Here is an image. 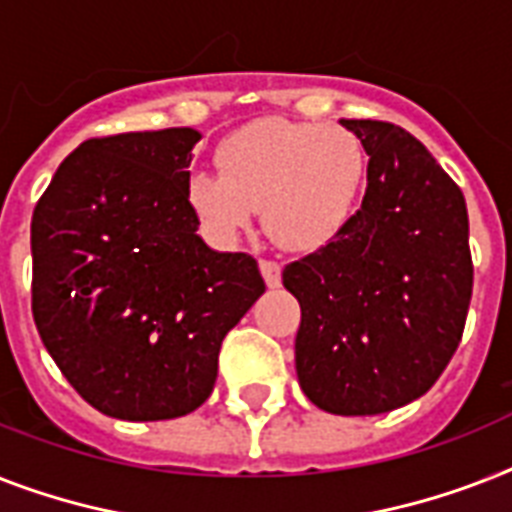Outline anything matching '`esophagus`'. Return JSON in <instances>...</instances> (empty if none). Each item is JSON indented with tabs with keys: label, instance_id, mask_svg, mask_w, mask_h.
I'll return each mask as SVG.
<instances>
[{
	"label": "esophagus",
	"instance_id": "34e87169",
	"mask_svg": "<svg viewBox=\"0 0 512 512\" xmlns=\"http://www.w3.org/2000/svg\"><path fill=\"white\" fill-rule=\"evenodd\" d=\"M260 273H263L265 284H268L270 289H276V286L281 284V265H278L276 260H260Z\"/></svg>",
	"mask_w": 512,
	"mask_h": 512
}]
</instances>
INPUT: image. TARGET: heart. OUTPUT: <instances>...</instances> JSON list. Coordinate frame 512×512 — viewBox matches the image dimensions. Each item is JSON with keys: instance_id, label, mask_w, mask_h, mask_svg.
I'll use <instances>...</instances> for the list:
<instances>
[{"instance_id": "b5f03b06", "label": "heart", "mask_w": 512, "mask_h": 512, "mask_svg": "<svg viewBox=\"0 0 512 512\" xmlns=\"http://www.w3.org/2000/svg\"><path fill=\"white\" fill-rule=\"evenodd\" d=\"M220 173L194 170L186 202L215 242L231 244L255 223L276 244L315 252L355 218L368 186V152L342 126L263 118L215 149Z\"/></svg>"}]
</instances>
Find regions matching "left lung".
Returning <instances> with one entry per match:
<instances>
[{
	"label": "left lung",
	"mask_w": 512,
	"mask_h": 512,
	"mask_svg": "<svg viewBox=\"0 0 512 512\" xmlns=\"http://www.w3.org/2000/svg\"><path fill=\"white\" fill-rule=\"evenodd\" d=\"M365 144L368 186L350 226L284 268L302 307V392L334 415L418 400L455 355L473 265L463 191L421 141L381 120H342Z\"/></svg>",
	"instance_id": "left-lung-1"
}]
</instances>
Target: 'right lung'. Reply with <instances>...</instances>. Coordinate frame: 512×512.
Listing matches in <instances>:
<instances>
[{
	"label": "right lung",
	"instance_id": "obj_1",
	"mask_svg": "<svg viewBox=\"0 0 512 512\" xmlns=\"http://www.w3.org/2000/svg\"><path fill=\"white\" fill-rule=\"evenodd\" d=\"M194 128L83 141L31 220L33 321L99 413L168 421L218 378L223 336L265 292L255 257L215 252L186 202Z\"/></svg>",
	"mask_w": 512,
	"mask_h": 512
}]
</instances>
